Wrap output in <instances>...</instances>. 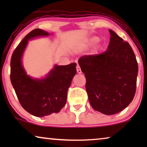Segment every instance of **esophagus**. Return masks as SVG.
Returning a JSON list of instances; mask_svg holds the SVG:
<instances>
[{"label": "esophagus", "mask_w": 147, "mask_h": 147, "mask_svg": "<svg viewBox=\"0 0 147 147\" xmlns=\"http://www.w3.org/2000/svg\"><path fill=\"white\" fill-rule=\"evenodd\" d=\"M76 69H77V72L78 74H82V70H81V68L78 65H77L76 66Z\"/></svg>", "instance_id": "obj_1"}]
</instances>
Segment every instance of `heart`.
<instances>
[{
	"label": "heart",
	"instance_id": "b5f03b06",
	"mask_svg": "<svg viewBox=\"0 0 147 147\" xmlns=\"http://www.w3.org/2000/svg\"><path fill=\"white\" fill-rule=\"evenodd\" d=\"M98 41H99V38H98V37H90L87 41V45H95V44L97 43Z\"/></svg>",
	"mask_w": 147,
	"mask_h": 147
}]
</instances>
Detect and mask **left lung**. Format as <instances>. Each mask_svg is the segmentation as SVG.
I'll use <instances>...</instances> for the list:
<instances>
[{"mask_svg":"<svg viewBox=\"0 0 147 147\" xmlns=\"http://www.w3.org/2000/svg\"><path fill=\"white\" fill-rule=\"evenodd\" d=\"M109 32L108 49L101 54L82 56L78 63L85 74L90 105L96 111L112 115L133 100L138 68L129 43L112 30Z\"/></svg>","mask_w":147,"mask_h":147,"instance_id":"left-lung-1","label":"left lung"}]
</instances>
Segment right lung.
Returning <instances> with one entry per match:
<instances>
[{
    "instance_id": "obj_1",
    "label": "right lung",
    "mask_w": 147,
    "mask_h": 147,
    "mask_svg": "<svg viewBox=\"0 0 147 147\" xmlns=\"http://www.w3.org/2000/svg\"><path fill=\"white\" fill-rule=\"evenodd\" d=\"M49 33L35 29L30 32L16 47L11 57V81L19 101L32 115L43 117L57 113L65 105L67 90L76 74V63L55 65L45 78L36 79L27 74L22 57L29 40L46 37Z\"/></svg>"
}]
</instances>
